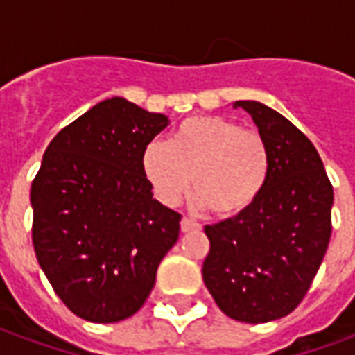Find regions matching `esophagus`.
<instances>
[{
  "label": "esophagus",
  "mask_w": 355,
  "mask_h": 355,
  "mask_svg": "<svg viewBox=\"0 0 355 355\" xmlns=\"http://www.w3.org/2000/svg\"><path fill=\"white\" fill-rule=\"evenodd\" d=\"M180 227H181V232H189V231H193V229H198V223L193 221V219H189V217H183Z\"/></svg>",
  "instance_id": "esophagus-1"
}]
</instances>
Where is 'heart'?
Masks as SVG:
<instances>
[{
	"label": "heart",
	"instance_id": "b5f03b06",
	"mask_svg": "<svg viewBox=\"0 0 355 355\" xmlns=\"http://www.w3.org/2000/svg\"><path fill=\"white\" fill-rule=\"evenodd\" d=\"M141 172L164 206H175L193 185L198 202L229 217L245 211L261 196L270 174V149L259 132L229 119L191 117L168 144H147Z\"/></svg>",
	"mask_w": 355,
	"mask_h": 355
}]
</instances>
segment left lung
<instances>
[{"mask_svg": "<svg viewBox=\"0 0 355 355\" xmlns=\"http://www.w3.org/2000/svg\"><path fill=\"white\" fill-rule=\"evenodd\" d=\"M270 149V174L253 206L206 225L202 265L208 291L225 314L265 323L293 312L314 280L331 238L333 185L304 134L278 111L240 100Z\"/></svg>", "mask_w": 355, "mask_h": 355, "instance_id": "obj_1", "label": "left lung"}]
</instances>
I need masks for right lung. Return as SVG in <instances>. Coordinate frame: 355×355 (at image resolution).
<instances>
[{"mask_svg": "<svg viewBox=\"0 0 355 355\" xmlns=\"http://www.w3.org/2000/svg\"><path fill=\"white\" fill-rule=\"evenodd\" d=\"M168 126L124 98L96 103L46 147L30 191L32 242L54 293L87 322L136 314L181 216L153 198L141 153Z\"/></svg>", "mask_w": 355, "mask_h": 355, "instance_id": "add662e5", "label": "right lung"}]
</instances>
